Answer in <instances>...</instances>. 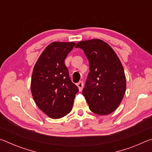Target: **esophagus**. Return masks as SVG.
<instances>
[{"label":"esophagus","instance_id":"34e87169","mask_svg":"<svg viewBox=\"0 0 152 152\" xmlns=\"http://www.w3.org/2000/svg\"><path fill=\"white\" fill-rule=\"evenodd\" d=\"M77 86L79 89V91H82L84 87V83L82 81H80L78 84H77Z\"/></svg>","mask_w":152,"mask_h":152}]
</instances>
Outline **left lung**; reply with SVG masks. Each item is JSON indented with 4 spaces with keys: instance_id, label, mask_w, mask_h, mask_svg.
I'll use <instances>...</instances> for the list:
<instances>
[{
    "instance_id": "1",
    "label": "left lung",
    "mask_w": 152,
    "mask_h": 152,
    "mask_svg": "<svg viewBox=\"0 0 152 152\" xmlns=\"http://www.w3.org/2000/svg\"><path fill=\"white\" fill-rule=\"evenodd\" d=\"M81 48L88 58L90 72L82 94L92 112L107 115L116 110L126 90L122 64L113 48L99 39L81 41Z\"/></svg>"
}]
</instances>
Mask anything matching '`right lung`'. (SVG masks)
Wrapping results in <instances>:
<instances>
[{"label": "right lung", "mask_w": 152, "mask_h": 152, "mask_svg": "<svg viewBox=\"0 0 152 152\" xmlns=\"http://www.w3.org/2000/svg\"><path fill=\"white\" fill-rule=\"evenodd\" d=\"M74 42L51 43L33 68L31 91L39 109L51 119L63 117L72 109L78 88L72 82L64 60Z\"/></svg>", "instance_id": "obj_1"}]
</instances>
